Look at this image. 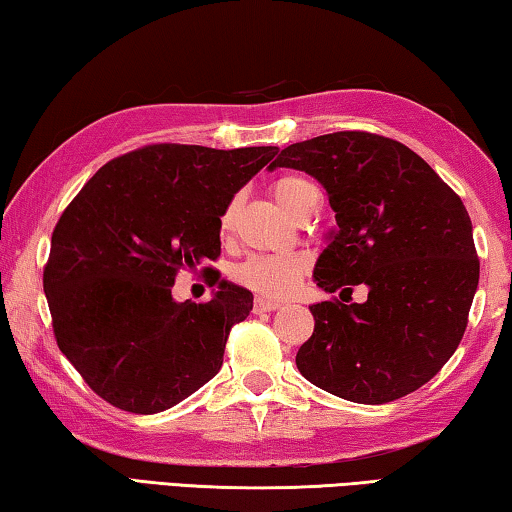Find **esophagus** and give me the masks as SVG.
Instances as JSON below:
<instances>
[{
    "label": "esophagus",
    "mask_w": 512,
    "mask_h": 512,
    "mask_svg": "<svg viewBox=\"0 0 512 512\" xmlns=\"http://www.w3.org/2000/svg\"><path fill=\"white\" fill-rule=\"evenodd\" d=\"M283 304L281 301H274V299H265V297H256L254 299V313H272L276 308H281Z\"/></svg>",
    "instance_id": "34e87169"
}]
</instances>
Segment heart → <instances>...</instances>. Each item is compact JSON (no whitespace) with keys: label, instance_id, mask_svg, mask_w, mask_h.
I'll list each match as a JSON object with an SVG mask.
<instances>
[{"label":"heart","instance_id":"obj_1","mask_svg":"<svg viewBox=\"0 0 512 512\" xmlns=\"http://www.w3.org/2000/svg\"><path fill=\"white\" fill-rule=\"evenodd\" d=\"M317 188L311 181L295 177H281L279 181H274L272 186V195L279 201V206L283 211L290 213L295 217V213L301 208L304 201L315 195ZM236 215H238V199H233L229 206L224 208V213L220 217V229L226 236L236 224ZM308 270V256L306 254H258V256H249L247 261H242L233 276L236 281L242 283V286L258 292V295L270 297V299H281L286 297L288 292L297 286V281L301 279V274Z\"/></svg>","mask_w":512,"mask_h":512}]
</instances>
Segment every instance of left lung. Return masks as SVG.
I'll list each match as a JSON object with an SVG mask.
<instances>
[{
  "mask_svg": "<svg viewBox=\"0 0 512 512\" xmlns=\"http://www.w3.org/2000/svg\"><path fill=\"white\" fill-rule=\"evenodd\" d=\"M276 167L311 174L329 195L335 229L315 263L317 286L349 295L367 286L363 304L311 306L301 376L356 404L422 388L458 349L479 286L463 201L413 149L365 131L295 142L267 170Z\"/></svg>",
  "mask_w": 512,
  "mask_h": 512,
  "instance_id": "1",
  "label": "left lung"
}]
</instances>
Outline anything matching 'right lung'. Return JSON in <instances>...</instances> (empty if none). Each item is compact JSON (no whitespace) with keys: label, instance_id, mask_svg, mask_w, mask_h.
<instances>
[{"label":"right lung","instance_id":"add662e5","mask_svg":"<svg viewBox=\"0 0 512 512\" xmlns=\"http://www.w3.org/2000/svg\"><path fill=\"white\" fill-rule=\"evenodd\" d=\"M276 152L149 145L99 167L65 208L43 286L58 349L108 404L154 415L220 372L254 295L217 272L206 304L172 286L220 256L224 208Z\"/></svg>","mask_w":512,"mask_h":512}]
</instances>
